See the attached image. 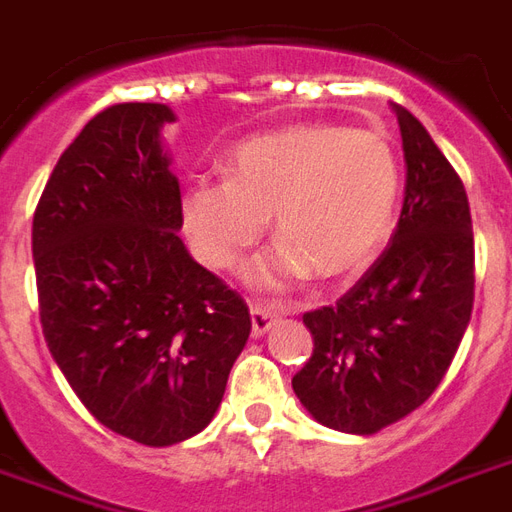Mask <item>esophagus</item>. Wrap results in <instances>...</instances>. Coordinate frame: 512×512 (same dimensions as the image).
I'll list each match as a JSON object with an SVG mask.
<instances>
[{"mask_svg":"<svg viewBox=\"0 0 512 512\" xmlns=\"http://www.w3.org/2000/svg\"><path fill=\"white\" fill-rule=\"evenodd\" d=\"M275 318H278V313H275L272 307L253 305L251 307V329H253V334H256V337H261V334L270 329Z\"/></svg>","mask_w":512,"mask_h":512,"instance_id":"esophagus-1","label":"esophagus"}]
</instances>
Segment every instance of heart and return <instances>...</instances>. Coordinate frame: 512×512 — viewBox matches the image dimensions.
I'll list each match as a JSON object with an SVG mask.
<instances>
[{
    "label": "heart",
    "instance_id": "b5f03b06",
    "mask_svg": "<svg viewBox=\"0 0 512 512\" xmlns=\"http://www.w3.org/2000/svg\"><path fill=\"white\" fill-rule=\"evenodd\" d=\"M397 191V156L383 134L286 126L237 145L229 180H194L180 199V226L199 261L229 272L275 215L283 242L253 270L261 286H286L307 272L345 278L367 267L386 240Z\"/></svg>",
    "mask_w": 512,
    "mask_h": 512
}]
</instances>
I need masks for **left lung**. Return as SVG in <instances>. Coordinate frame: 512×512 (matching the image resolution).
<instances>
[{
	"label": "left lung",
	"mask_w": 512,
	"mask_h": 512,
	"mask_svg": "<svg viewBox=\"0 0 512 512\" xmlns=\"http://www.w3.org/2000/svg\"><path fill=\"white\" fill-rule=\"evenodd\" d=\"M397 110L405 205L386 251L337 305L302 321L313 353L291 386L315 421L372 434L440 386L475 302V237L464 183L416 115Z\"/></svg>",
	"instance_id": "8db88e82"
}]
</instances>
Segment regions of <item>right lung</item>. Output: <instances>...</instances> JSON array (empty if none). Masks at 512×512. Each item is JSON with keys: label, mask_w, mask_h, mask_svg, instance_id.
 <instances>
[{"label": "right lung", "mask_w": 512, "mask_h": 512, "mask_svg": "<svg viewBox=\"0 0 512 512\" xmlns=\"http://www.w3.org/2000/svg\"><path fill=\"white\" fill-rule=\"evenodd\" d=\"M167 105L96 113L45 183L32 224L45 343L91 416L175 445L221 405L251 334L245 299L178 237L180 186L161 153Z\"/></svg>", "instance_id": "right-lung-1"}]
</instances>
